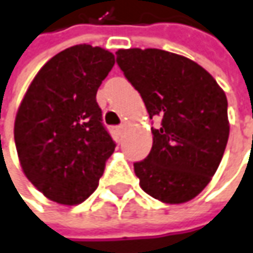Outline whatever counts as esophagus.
<instances>
[{
    "label": "esophagus",
    "mask_w": 253,
    "mask_h": 253,
    "mask_svg": "<svg viewBox=\"0 0 253 253\" xmlns=\"http://www.w3.org/2000/svg\"><path fill=\"white\" fill-rule=\"evenodd\" d=\"M127 130V123H122V125H119L118 126V131L119 134H125Z\"/></svg>",
    "instance_id": "obj_1"
}]
</instances>
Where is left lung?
<instances>
[{"label":"left lung","mask_w":253,"mask_h":253,"mask_svg":"<svg viewBox=\"0 0 253 253\" xmlns=\"http://www.w3.org/2000/svg\"><path fill=\"white\" fill-rule=\"evenodd\" d=\"M116 63L141 95L150 119L153 148L134 162L144 192L164 203L196 197L215 173L227 147V96L203 67L160 48L116 51Z\"/></svg>","instance_id":"obj_1"}]
</instances>
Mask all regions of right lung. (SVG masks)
<instances>
[{
    "label": "right lung",
    "mask_w": 253,
    "mask_h": 253,
    "mask_svg": "<svg viewBox=\"0 0 253 253\" xmlns=\"http://www.w3.org/2000/svg\"><path fill=\"white\" fill-rule=\"evenodd\" d=\"M115 66L102 47L77 44L50 58L29 85L13 137L26 178L60 205H80L98 187L116 144L96 92Z\"/></svg>",
    "instance_id": "obj_1"
}]
</instances>
